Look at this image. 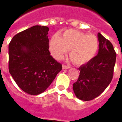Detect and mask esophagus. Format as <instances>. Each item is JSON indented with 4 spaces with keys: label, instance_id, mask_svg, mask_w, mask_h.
<instances>
[{
    "label": "esophagus",
    "instance_id": "obj_1",
    "mask_svg": "<svg viewBox=\"0 0 122 122\" xmlns=\"http://www.w3.org/2000/svg\"><path fill=\"white\" fill-rule=\"evenodd\" d=\"M70 68V66H69L63 65V70H67V69H69Z\"/></svg>",
    "mask_w": 122,
    "mask_h": 122
}]
</instances>
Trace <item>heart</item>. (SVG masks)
I'll return each instance as SVG.
<instances>
[{
    "instance_id": "1",
    "label": "heart",
    "mask_w": 122,
    "mask_h": 122,
    "mask_svg": "<svg viewBox=\"0 0 122 122\" xmlns=\"http://www.w3.org/2000/svg\"><path fill=\"white\" fill-rule=\"evenodd\" d=\"M99 47L98 40L92 35H87L75 30H67L61 34H55L49 41V49L56 59H62L69 49L71 61L83 65L94 57Z\"/></svg>"
}]
</instances>
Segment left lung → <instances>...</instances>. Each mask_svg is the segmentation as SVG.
I'll return each instance as SVG.
<instances>
[{
  "instance_id": "left-lung-1",
  "label": "left lung",
  "mask_w": 122,
  "mask_h": 122,
  "mask_svg": "<svg viewBox=\"0 0 122 122\" xmlns=\"http://www.w3.org/2000/svg\"><path fill=\"white\" fill-rule=\"evenodd\" d=\"M98 53L91 61L79 67L80 75L73 85L77 98L91 101L99 96L111 83L117 54L113 46L100 33H97Z\"/></svg>"
}]
</instances>
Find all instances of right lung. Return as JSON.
I'll return each instance as SVG.
<instances>
[{
    "mask_svg": "<svg viewBox=\"0 0 122 122\" xmlns=\"http://www.w3.org/2000/svg\"><path fill=\"white\" fill-rule=\"evenodd\" d=\"M36 25L16 34L9 44V70L16 84L27 94L44 92L62 70L51 56L48 31Z\"/></svg>",
    "mask_w": 122,
    "mask_h": 122,
    "instance_id": "obj_1",
    "label": "right lung"
}]
</instances>
